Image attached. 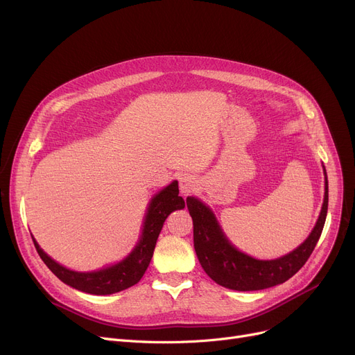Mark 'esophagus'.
Listing matches in <instances>:
<instances>
[{"mask_svg": "<svg viewBox=\"0 0 355 355\" xmlns=\"http://www.w3.org/2000/svg\"><path fill=\"white\" fill-rule=\"evenodd\" d=\"M196 190V180L191 175H182L180 178V191L187 196Z\"/></svg>", "mask_w": 355, "mask_h": 355, "instance_id": "obj_1", "label": "esophagus"}]
</instances>
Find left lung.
Returning a JSON list of instances; mask_svg holds the SVG:
<instances>
[{
  "label": "left lung",
  "mask_w": 355,
  "mask_h": 355,
  "mask_svg": "<svg viewBox=\"0 0 355 355\" xmlns=\"http://www.w3.org/2000/svg\"><path fill=\"white\" fill-rule=\"evenodd\" d=\"M325 193L318 220L295 250L277 259H256L239 250L223 232L213 210L197 197H187L194 226V249L200 265L213 281L233 291H260L281 285L300 270L321 237L328 211V177L322 164Z\"/></svg>",
  "instance_id": "obj_1"
}]
</instances>
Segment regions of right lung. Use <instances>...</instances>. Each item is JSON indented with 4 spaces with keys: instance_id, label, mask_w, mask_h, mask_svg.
Instances as JSON below:
<instances>
[{
    "instance_id": "add662e5",
    "label": "right lung",
    "mask_w": 355,
    "mask_h": 355,
    "mask_svg": "<svg viewBox=\"0 0 355 355\" xmlns=\"http://www.w3.org/2000/svg\"><path fill=\"white\" fill-rule=\"evenodd\" d=\"M178 193L177 180L155 193L146 206L141 226V234L132 250L123 259L118 260V262L98 270L79 272L60 265L40 248V245L37 243V240L31 234L34 246L46 266L63 284L74 289L90 295H112L125 291L138 284L148 269L166 217L173 211L182 210L185 207V201L178 196Z\"/></svg>"
}]
</instances>
